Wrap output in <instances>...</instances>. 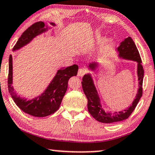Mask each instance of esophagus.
Returning a JSON list of instances; mask_svg holds the SVG:
<instances>
[{"label": "esophagus", "mask_w": 155, "mask_h": 155, "mask_svg": "<svg viewBox=\"0 0 155 155\" xmlns=\"http://www.w3.org/2000/svg\"><path fill=\"white\" fill-rule=\"evenodd\" d=\"M86 72H87L86 70H85V69H84V68H81L78 70V77H83V76H84Z\"/></svg>", "instance_id": "obj_1"}]
</instances>
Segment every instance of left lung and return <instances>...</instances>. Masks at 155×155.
Here are the masks:
<instances>
[{
	"label": "left lung",
	"mask_w": 155,
	"mask_h": 155,
	"mask_svg": "<svg viewBox=\"0 0 155 155\" xmlns=\"http://www.w3.org/2000/svg\"><path fill=\"white\" fill-rule=\"evenodd\" d=\"M117 51L119 53V57L123 59L130 60L136 61L137 63V75L138 81V89L134 100L133 101L131 105L127 109L118 112L110 113L106 112L103 109L101 104L100 97L98 95L97 91L94 86L93 80L91 74H85L83 77L82 87L83 91L87 99V110L91 115L96 120L102 123H114L116 122H120L127 119L134 110L135 109L138 101L143 94V80L144 70L141 64V58H140L139 52L137 49V46L134 42L130 37L124 39L120 45L117 48ZM99 63H90L88 68L91 70L94 71L98 67Z\"/></svg>",
	"instance_id": "obj_1"
}]
</instances>
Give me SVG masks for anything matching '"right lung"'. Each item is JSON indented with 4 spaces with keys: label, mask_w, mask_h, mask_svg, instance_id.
Segmentation results:
<instances>
[{
    "label": "right lung",
    "mask_w": 155,
    "mask_h": 155,
    "mask_svg": "<svg viewBox=\"0 0 155 155\" xmlns=\"http://www.w3.org/2000/svg\"><path fill=\"white\" fill-rule=\"evenodd\" d=\"M55 26L54 23H50ZM48 31V26L45 23L39 21L27 28L18 39L13 48V51L18 50L26 45L36 36ZM78 67L77 64L63 68L57 71L56 74L47 89L33 100H27L17 95L14 91L12 85V56L9 58L8 90L17 107L26 114L35 117H46L54 114L58 110L63 98L68 89V81L71 77L77 76Z\"/></svg>",
    "instance_id": "add662e5"
}]
</instances>
